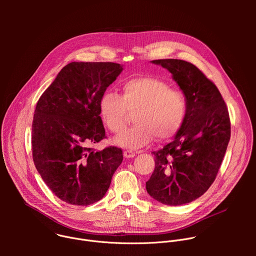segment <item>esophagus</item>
Returning a JSON list of instances; mask_svg holds the SVG:
<instances>
[{
    "mask_svg": "<svg viewBox=\"0 0 256 256\" xmlns=\"http://www.w3.org/2000/svg\"><path fill=\"white\" fill-rule=\"evenodd\" d=\"M124 156L126 158H132V157H134V153L132 151L126 150V151L124 152Z\"/></svg>",
    "mask_w": 256,
    "mask_h": 256,
    "instance_id": "esophagus-1",
    "label": "esophagus"
}]
</instances>
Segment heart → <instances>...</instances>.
Returning a JSON list of instances; mask_svg holds the SVG:
<instances>
[{"label":"heart","instance_id":"obj_1","mask_svg":"<svg viewBox=\"0 0 256 256\" xmlns=\"http://www.w3.org/2000/svg\"><path fill=\"white\" fill-rule=\"evenodd\" d=\"M100 116L112 132L120 134L126 128L128 114L134 115L136 126L114 138V144L128 149H138L158 140L171 138L181 126L188 112L184 92L152 77L128 80L122 87V97L112 92L102 95Z\"/></svg>","mask_w":256,"mask_h":256}]
</instances>
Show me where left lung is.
<instances>
[{"label":"left lung","mask_w":256,"mask_h":256,"mask_svg":"<svg viewBox=\"0 0 256 256\" xmlns=\"http://www.w3.org/2000/svg\"><path fill=\"white\" fill-rule=\"evenodd\" d=\"M151 62L171 72L186 96L188 112L173 140L153 152L155 169L146 190L164 204H186L216 179L231 136L229 112L220 91L194 64L174 58Z\"/></svg>","instance_id":"obj_1"}]
</instances>
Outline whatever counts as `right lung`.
Instances as JSON below:
<instances>
[{"mask_svg":"<svg viewBox=\"0 0 256 256\" xmlns=\"http://www.w3.org/2000/svg\"><path fill=\"white\" fill-rule=\"evenodd\" d=\"M122 70L116 62H70L36 104L34 165L50 190L66 204L89 206L100 200L122 162L120 148L90 147L105 138L100 99Z\"/></svg>","mask_w":256,"mask_h":256,"instance_id":"1","label":"right lung"}]
</instances>
